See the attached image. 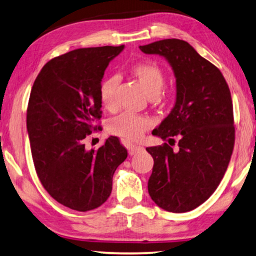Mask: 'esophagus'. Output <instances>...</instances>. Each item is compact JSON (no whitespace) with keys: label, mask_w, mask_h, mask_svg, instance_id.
<instances>
[{"label":"esophagus","mask_w":256,"mask_h":256,"mask_svg":"<svg viewBox=\"0 0 256 256\" xmlns=\"http://www.w3.org/2000/svg\"><path fill=\"white\" fill-rule=\"evenodd\" d=\"M128 150L130 156H134L136 153H138V152H140V150H142L144 147L132 145V144H130V145H128Z\"/></svg>","instance_id":"1"}]
</instances>
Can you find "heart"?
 I'll return each instance as SVG.
<instances>
[{
	"mask_svg": "<svg viewBox=\"0 0 256 256\" xmlns=\"http://www.w3.org/2000/svg\"><path fill=\"white\" fill-rule=\"evenodd\" d=\"M131 74L142 86L144 92L150 98H156L162 92L164 86V70L154 62H139L131 68ZM117 78H109L100 84V100L102 106L108 110H114L117 106L114 90L117 87ZM152 126V120L144 116L132 114H122L114 117L109 123V131L114 136L125 140H139L147 130Z\"/></svg>",
	"mask_w": 256,
	"mask_h": 256,
	"instance_id": "heart-1",
	"label": "heart"
}]
</instances>
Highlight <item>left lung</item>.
I'll list each match as a JSON object with an SVG mask.
<instances>
[{
    "mask_svg": "<svg viewBox=\"0 0 256 256\" xmlns=\"http://www.w3.org/2000/svg\"><path fill=\"white\" fill-rule=\"evenodd\" d=\"M139 48L164 56L176 78L175 106L152 132L169 144L146 148L154 160L148 194L166 211H192L214 192L231 160V92L220 70L184 40L164 39Z\"/></svg>",
    "mask_w": 256,
    "mask_h": 256,
    "instance_id": "1",
    "label": "left lung"
}]
</instances>
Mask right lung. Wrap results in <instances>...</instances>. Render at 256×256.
<instances>
[{"label": "right lung", "instance_id": "1", "mask_svg": "<svg viewBox=\"0 0 256 256\" xmlns=\"http://www.w3.org/2000/svg\"><path fill=\"white\" fill-rule=\"evenodd\" d=\"M123 50L124 45L74 50L50 60L32 86L26 128L36 172L46 192L72 210L100 206L112 190L114 172L128 158L117 136H109L98 150L84 146L102 117L104 72Z\"/></svg>", "mask_w": 256, "mask_h": 256}]
</instances>
